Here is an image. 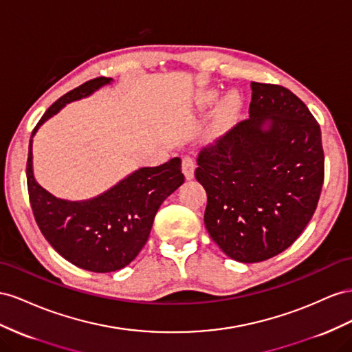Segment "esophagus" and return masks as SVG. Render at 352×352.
Wrapping results in <instances>:
<instances>
[{"mask_svg":"<svg viewBox=\"0 0 352 352\" xmlns=\"http://www.w3.org/2000/svg\"><path fill=\"white\" fill-rule=\"evenodd\" d=\"M182 168H183V174L186 177V179H192L195 177V159L192 156H184L183 162H182Z\"/></svg>","mask_w":352,"mask_h":352,"instance_id":"esophagus-1","label":"esophagus"}]
</instances>
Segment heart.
<instances>
[{
	"instance_id": "heart-1",
	"label": "heart",
	"mask_w": 352,
	"mask_h": 352,
	"mask_svg": "<svg viewBox=\"0 0 352 352\" xmlns=\"http://www.w3.org/2000/svg\"><path fill=\"white\" fill-rule=\"evenodd\" d=\"M218 97H219V91L217 88H208L199 93L197 103L200 106L206 107V106L214 104L218 100ZM237 107H239V96L236 93H228L224 98L223 107H221V113H223V116H230L236 112Z\"/></svg>"
}]
</instances>
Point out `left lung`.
I'll use <instances>...</instances> for the list:
<instances>
[{"label": "left lung", "mask_w": 352, "mask_h": 352, "mask_svg": "<svg viewBox=\"0 0 352 352\" xmlns=\"http://www.w3.org/2000/svg\"><path fill=\"white\" fill-rule=\"evenodd\" d=\"M249 118L199 152L205 226L245 264L283 252L313 218L324 179L320 125L287 88L250 82Z\"/></svg>", "instance_id": "obj_1"}]
</instances>
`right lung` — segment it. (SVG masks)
Instances as JSON below:
<instances>
[{
    "label": "right lung",
    "instance_id": "obj_1",
    "mask_svg": "<svg viewBox=\"0 0 352 352\" xmlns=\"http://www.w3.org/2000/svg\"><path fill=\"white\" fill-rule=\"evenodd\" d=\"M113 79H91L60 97L39 119L29 140L28 192L41 233L57 254L93 273L126 267L146 245L164 200L184 183L182 160L174 157L153 168H140L107 192L87 200H65L36 183L32 168V137L47 119L67 103L91 96Z\"/></svg>",
    "mask_w": 352,
    "mask_h": 352
}]
</instances>
